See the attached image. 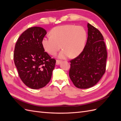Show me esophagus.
Returning a JSON list of instances; mask_svg holds the SVG:
<instances>
[{
  "mask_svg": "<svg viewBox=\"0 0 121 121\" xmlns=\"http://www.w3.org/2000/svg\"><path fill=\"white\" fill-rule=\"evenodd\" d=\"M60 63H61V60H56V65H59Z\"/></svg>",
  "mask_w": 121,
  "mask_h": 121,
  "instance_id": "esophagus-1",
  "label": "esophagus"
}]
</instances>
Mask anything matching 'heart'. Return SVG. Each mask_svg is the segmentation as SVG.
Segmentation results:
<instances>
[{
  "instance_id": "1",
  "label": "heart",
  "mask_w": 121,
  "mask_h": 121,
  "mask_svg": "<svg viewBox=\"0 0 121 121\" xmlns=\"http://www.w3.org/2000/svg\"><path fill=\"white\" fill-rule=\"evenodd\" d=\"M51 36L43 38L42 45L45 51L55 55L61 47L64 49L58 57L65 59L74 58L80 54L84 49L87 33L81 26L67 25L55 27L51 31Z\"/></svg>"
}]
</instances>
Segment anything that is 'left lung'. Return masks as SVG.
I'll return each instance as SVG.
<instances>
[{"label": "left lung", "instance_id": "obj_1", "mask_svg": "<svg viewBox=\"0 0 121 121\" xmlns=\"http://www.w3.org/2000/svg\"><path fill=\"white\" fill-rule=\"evenodd\" d=\"M87 27L88 38L83 51L70 61L69 77L80 89L96 84L105 73L106 66L107 53L103 35L89 23Z\"/></svg>", "mask_w": 121, "mask_h": 121}]
</instances>
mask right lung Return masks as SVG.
I'll return each mask as SVG.
<instances>
[{
    "label": "right lung",
    "instance_id": "obj_1",
    "mask_svg": "<svg viewBox=\"0 0 121 121\" xmlns=\"http://www.w3.org/2000/svg\"><path fill=\"white\" fill-rule=\"evenodd\" d=\"M47 34L39 26L28 29L20 35L14 49V60L20 79L33 89L45 87L50 81L56 60L45 52L42 40Z\"/></svg>",
    "mask_w": 121,
    "mask_h": 121
}]
</instances>
